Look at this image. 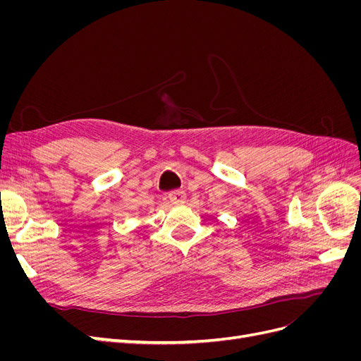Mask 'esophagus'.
<instances>
[{"label":"esophagus","instance_id":"1","mask_svg":"<svg viewBox=\"0 0 361 361\" xmlns=\"http://www.w3.org/2000/svg\"><path fill=\"white\" fill-rule=\"evenodd\" d=\"M169 199L174 204H182V203H185V200H187V194H185L183 191H179V190L178 191H171L169 194Z\"/></svg>","mask_w":361,"mask_h":361}]
</instances>
